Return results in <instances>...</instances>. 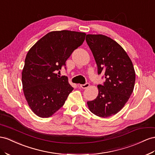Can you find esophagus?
Wrapping results in <instances>:
<instances>
[{
  "label": "esophagus",
  "mask_w": 155,
  "mask_h": 155,
  "mask_svg": "<svg viewBox=\"0 0 155 155\" xmlns=\"http://www.w3.org/2000/svg\"><path fill=\"white\" fill-rule=\"evenodd\" d=\"M79 87H80L81 88H82V89H87V88H88L89 87V83H85V84L84 85H79Z\"/></svg>",
  "instance_id": "esophagus-1"
}]
</instances>
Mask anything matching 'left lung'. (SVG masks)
Instances as JSON below:
<instances>
[{
  "label": "left lung",
  "mask_w": 155,
  "mask_h": 155,
  "mask_svg": "<svg viewBox=\"0 0 155 155\" xmlns=\"http://www.w3.org/2000/svg\"><path fill=\"white\" fill-rule=\"evenodd\" d=\"M86 41L97 64L98 73L105 72L106 81L98 85V94L87 102L89 110L108 117L122 110L132 94L136 81L132 62L120 45L105 35H87Z\"/></svg>",
  "instance_id": "obj_1"
}]
</instances>
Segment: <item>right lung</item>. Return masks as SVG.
Instances as JSON below:
<instances>
[{"mask_svg": "<svg viewBox=\"0 0 155 155\" xmlns=\"http://www.w3.org/2000/svg\"><path fill=\"white\" fill-rule=\"evenodd\" d=\"M85 32L52 31L29 49L22 70L25 97L37 116L48 118L64 105L74 88L68 78L55 72L66 65L71 54L83 44Z\"/></svg>", "mask_w": 155, "mask_h": 155, "instance_id": "obj_1", "label": "right lung"}]
</instances>
